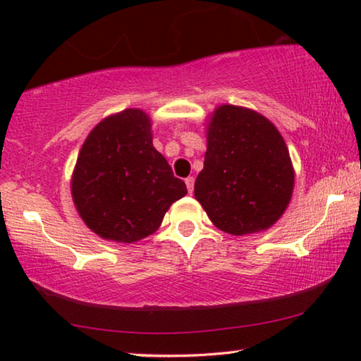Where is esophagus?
<instances>
[{"label":"esophagus","mask_w":361,"mask_h":361,"mask_svg":"<svg viewBox=\"0 0 361 361\" xmlns=\"http://www.w3.org/2000/svg\"><path fill=\"white\" fill-rule=\"evenodd\" d=\"M194 177H187L185 179V185H187V190H189V194H192L194 192Z\"/></svg>","instance_id":"obj_1"}]
</instances>
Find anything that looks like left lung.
<instances>
[{
    "instance_id": "obj_1",
    "label": "left lung",
    "mask_w": 361,
    "mask_h": 361,
    "mask_svg": "<svg viewBox=\"0 0 361 361\" xmlns=\"http://www.w3.org/2000/svg\"><path fill=\"white\" fill-rule=\"evenodd\" d=\"M205 128L207 152L195 199L225 233L268 230L288 209L294 190L284 137L261 113L236 105L216 106Z\"/></svg>"
}]
</instances>
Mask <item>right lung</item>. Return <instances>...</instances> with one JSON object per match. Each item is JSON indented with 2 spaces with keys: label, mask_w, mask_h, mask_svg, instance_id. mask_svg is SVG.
Segmentation results:
<instances>
[{
  "label": "right lung",
  "mask_w": 361,
  "mask_h": 361,
  "mask_svg": "<svg viewBox=\"0 0 361 361\" xmlns=\"http://www.w3.org/2000/svg\"><path fill=\"white\" fill-rule=\"evenodd\" d=\"M71 190L88 228L116 243H136L154 233L169 207L187 194L152 146L151 118L140 108L103 118L88 133Z\"/></svg>",
  "instance_id": "right-lung-1"
}]
</instances>
